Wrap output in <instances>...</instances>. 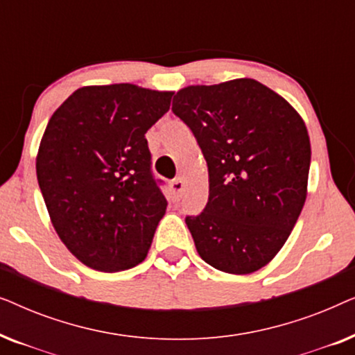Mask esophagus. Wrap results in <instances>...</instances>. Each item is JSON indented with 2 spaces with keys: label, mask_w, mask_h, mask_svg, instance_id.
<instances>
[{
  "label": "esophagus",
  "mask_w": 355,
  "mask_h": 355,
  "mask_svg": "<svg viewBox=\"0 0 355 355\" xmlns=\"http://www.w3.org/2000/svg\"><path fill=\"white\" fill-rule=\"evenodd\" d=\"M184 187H186V184H184V181L181 178H178V179H174V181L171 182V189H173V192L176 193V196L179 197L181 196V193L184 192Z\"/></svg>",
  "instance_id": "34e87169"
}]
</instances>
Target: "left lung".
Listing matches in <instances>:
<instances>
[{"mask_svg": "<svg viewBox=\"0 0 355 355\" xmlns=\"http://www.w3.org/2000/svg\"><path fill=\"white\" fill-rule=\"evenodd\" d=\"M173 113L196 135L208 166V203L186 225L202 260L249 275L275 259L307 197L310 139L300 114L254 79L189 85Z\"/></svg>", "mask_w": 355, "mask_h": 355, "instance_id": "obj_1", "label": "left lung"}]
</instances>
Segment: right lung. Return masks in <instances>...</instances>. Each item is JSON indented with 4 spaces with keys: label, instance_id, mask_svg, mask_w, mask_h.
Here are the masks:
<instances>
[{
    "label": "right lung",
    "instance_id": "obj_1",
    "mask_svg": "<svg viewBox=\"0 0 355 355\" xmlns=\"http://www.w3.org/2000/svg\"><path fill=\"white\" fill-rule=\"evenodd\" d=\"M171 96L134 84L89 85L48 121L38 186L62 244L89 268L114 273L148 254L168 202L152 176L145 134Z\"/></svg>",
    "mask_w": 355,
    "mask_h": 355
}]
</instances>
